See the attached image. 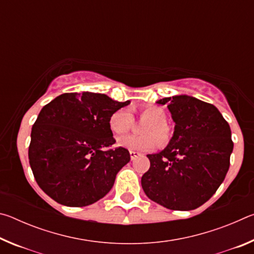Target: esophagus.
<instances>
[{"mask_svg":"<svg viewBox=\"0 0 254 254\" xmlns=\"http://www.w3.org/2000/svg\"><path fill=\"white\" fill-rule=\"evenodd\" d=\"M140 156L139 152H135V151H130V157H131V160H134L135 158H137Z\"/></svg>","mask_w":254,"mask_h":254,"instance_id":"obj_1","label":"esophagus"}]
</instances>
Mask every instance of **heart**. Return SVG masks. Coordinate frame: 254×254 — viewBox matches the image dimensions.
<instances>
[{
    "label": "heart",
    "instance_id": "1",
    "mask_svg": "<svg viewBox=\"0 0 254 254\" xmlns=\"http://www.w3.org/2000/svg\"><path fill=\"white\" fill-rule=\"evenodd\" d=\"M134 111L140 119L145 120L149 123L143 127L142 136H120L118 139L119 147L127 149L130 151L142 152L154 149L158 143L160 147H165L170 142L173 133L167 124V114L162 107L157 105H145L135 109ZM109 126L114 134L121 135L131 130L133 126V118L127 110H118L111 115ZM156 138L158 141V143Z\"/></svg>",
    "mask_w": 254,
    "mask_h": 254
}]
</instances>
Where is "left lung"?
Masks as SVG:
<instances>
[{
  "mask_svg": "<svg viewBox=\"0 0 254 254\" xmlns=\"http://www.w3.org/2000/svg\"><path fill=\"white\" fill-rule=\"evenodd\" d=\"M168 105L174 136L163 151L148 154L141 185L150 199L174 210L199 207L223 183L233 151L229 123L216 107L195 97L159 100Z\"/></svg>",
  "mask_w": 254,
  "mask_h": 254,
  "instance_id": "1",
  "label": "left lung"
}]
</instances>
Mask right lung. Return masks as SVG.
<instances>
[{
  "label": "right lung",
  "instance_id": "right-lung-1",
  "mask_svg": "<svg viewBox=\"0 0 254 254\" xmlns=\"http://www.w3.org/2000/svg\"><path fill=\"white\" fill-rule=\"evenodd\" d=\"M130 101L104 94L65 93L42 107L31 130L29 162L37 184L59 204L83 207L103 198L130 161L115 143L111 115Z\"/></svg>",
  "mask_w": 254,
  "mask_h": 254
}]
</instances>
